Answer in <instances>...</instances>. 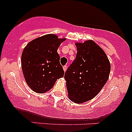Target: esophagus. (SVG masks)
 Listing matches in <instances>:
<instances>
[{"label": "esophagus", "instance_id": "34e87169", "mask_svg": "<svg viewBox=\"0 0 132 132\" xmlns=\"http://www.w3.org/2000/svg\"><path fill=\"white\" fill-rule=\"evenodd\" d=\"M66 69H67V66H66V65H65V66H63V70H64V72H66Z\"/></svg>", "mask_w": 132, "mask_h": 132}]
</instances>
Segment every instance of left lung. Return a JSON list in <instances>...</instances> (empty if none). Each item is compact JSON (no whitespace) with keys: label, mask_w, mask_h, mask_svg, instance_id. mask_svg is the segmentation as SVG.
I'll use <instances>...</instances> for the list:
<instances>
[{"label":"left lung","mask_w":132,"mask_h":132,"mask_svg":"<svg viewBox=\"0 0 132 132\" xmlns=\"http://www.w3.org/2000/svg\"><path fill=\"white\" fill-rule=\"evenodd\" d=\"M75 45L76 56L65 72L64 79L69 99L81 104L101 91L109 77L110 64L105 53L93 40Z\"/></svg>","instance_id":"obj_1"}]
</instances>
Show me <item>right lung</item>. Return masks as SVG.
Instances as JSON below:
<instances>
[{
  "label": "right lung",
  "mask_w": 132,
  "mask_h": 132,
  "mask_svg": "<svg viewBox=\"0 0 132 132\" xmlns=\"http://www.w3.org/2000/svg\"><path fill=\"white\" fill-rule=\"evenodd\" d=\"M66 38L48 34L27 44L22 54L21 64L25 81L34 92H46L58 79L64 76L57 50Z\"/></svg>",
  "instance_id": "right-lung-1"
}]
</instances>
